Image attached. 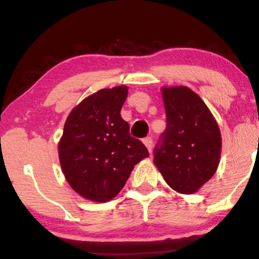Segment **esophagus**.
<instances>
[{"label": "esophagus", "mask_w": 259, "mask_h": 259, "mask_svg": "<svg viewBox=\"0 0 259 259\" xmlns=\"http://www.w3.org/2000/svg\"><path fill=\"white\" fill-rule=\"evenodd\" d=\"M142 141H144L145 146L147 147V150L151 152V151H152V147H153V139L151 138V136H147V138H145Z\"/></svg>", "instance_id": "1"}]
</instances>
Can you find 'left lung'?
I'll return each mask as SVG.
<instances>
[{
	"label": "left lung",
	"instance_id": "8db88e82",
	"mask_svg": "<svg viewBox=\"0 0 259 259\" xmlns=\"http://www.w3.org/2000/svg\"><path fill=\"white\" fill-rule=\"evenodd\" d=\"M167 127L153 150L154 164L171 189L194 194L215 173L222 138L212 113L185 86L163 88Z\"/></svg>",
	"mask_w": 259,
	"mask_h": 259
}]
</instances>
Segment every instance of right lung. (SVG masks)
<instances>
[{
    "instance_id": "1",
    "label": "right lung",
    "mask_w": 259,
    "mask_h": 259,
    "mask_svg": "<svg viewBox=\"0 0 259 259\" xmlns=\"http://www.w3.org/2000/svg\"><path fill=\"white\" fill-rule=\"evenodd\" d=\"M126 96V86L102 89L81 101L64 124L58 145L62 170L74 191L88 200L115 197L134 165L150 154L121 118Z\"/></svg>"
}]
</instances>
